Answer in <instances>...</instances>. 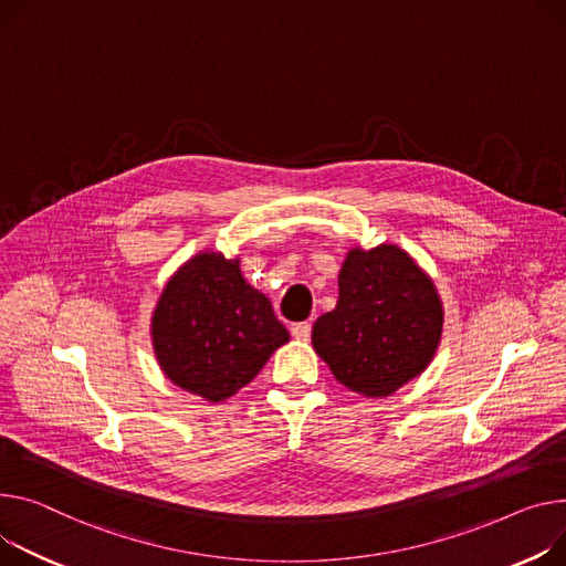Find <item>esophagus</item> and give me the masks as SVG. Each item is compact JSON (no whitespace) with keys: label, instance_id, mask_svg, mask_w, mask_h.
I'll list each match as a JSON object with an SVG mask.
<instances>
[{"label":"esophagus","instance_id":"1","mask_svg":"<svg viewBox=\"0 0 566 566\" xmlns=\"http://www.w3.org/2000/svg\"><path fill=\"white\" fill-rule=\"evenodd\" d=\"M291 334H293L295 338H300V342H307V338L312 336V323H310V321L295 323V325L291 327Z\"/></svg>","mask_w":566,"mask_h":566}]
</instances>
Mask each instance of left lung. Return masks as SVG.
Returning <instances> with one entry per match:
<instances>
[{
  "instance_id": "8db88e82",
  "label": "left lung",
  "mask_w": 566,
  "mask_h": 566,
  "mask_svg": "<svg viewBox=\"0 0 566 566\" xmlns=\"http://www.w3.org/2000/svg\"><path fill=\"white\" fill-rule=\"evenodd\" d=\"M443 312L432 280L398 245L348 252L338 303L312 329L334 378L366 398L398 391L430 364Z\"/></svg>"
}]
</instances>
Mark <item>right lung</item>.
<instances>
[{"instance_id":"add662e5","label":"right lung","mask_w":566,"mask_h":566,"mask_svg":"<svg viewBox=\"0 0 566 566\" xmlns=\"http://www.w3.org/2000/svg\"><path fill=\"white\" fill-rule=\"evenodd\" d=\"M153 342L177 387L218 402L252 382L289 329L271 300L243 280L237 259L202 252L164 289Z\"/></svg>"}]
</instances>
